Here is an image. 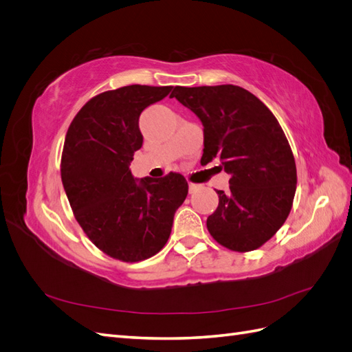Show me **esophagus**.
<instances>
[{
  "label": "esophagus",
  "instance_id": "esophagus-1",
  "mask_svg": "<svg viewBox=\"0 0 352 352\" xmlns=\"http://www.w3.org/2000/svg\"><path fill=\"white\" fill-rule=\"evenodd\" d=\"M198 188H199V185H195V184H189V194H194V192H197Z\"/></svg>",
  "mask_w": 352,
  "mask_h": 352
}]
</instances>
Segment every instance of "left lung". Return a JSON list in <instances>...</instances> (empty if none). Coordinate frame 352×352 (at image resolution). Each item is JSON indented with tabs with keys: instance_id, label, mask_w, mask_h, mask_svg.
<instances>
[{
	"instance_id": "8db88e82",
	"label": "left lung",
	"mask_w": 352,
	"mask_h": 352,
	"mask_svg": "<svg viewBox=\"0 0 352 352\" xmlns=\"http://www.w3.org/2000/svg\"><path fill=\"white\" fill-rule=\"evenodd\" d=\"M204 126L201 163L219 158L230 175L217 190L219 207L207 228L220 245L247 252L260 248L289 216L296 189L294 154L278 119L241 87H176L170 95Z\"/></svg>"
}]
</instances>
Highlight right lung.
Returning <instances> with one entry per match:
<instances>
[{"mask_svg":"<svg viewBox=\"0 0 352 352\" xmlns=\"http://www.w3.org/2000/svg\"><path fill=\"white\" fill-rule=\"evenodd\" d=\"M172 89L129 85L102 92L69 126L61 155L63 186L87 236L116 260L142 261L162 250L188 195L182 175L135 179L129 168L144 141L141 113Z\"/></svg>","mask_w":352,"mask_h":352,"instance_id":"obj_1","label":"right lung"}]
</instances>
